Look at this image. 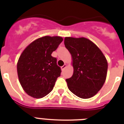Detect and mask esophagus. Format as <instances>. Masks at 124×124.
Listing matches in <instances>:
<instances>
[{"instance_id":"34e87169","label":"esophagus","mask_w":124,"mask_h":124,"mask_svg":"<svg viewBox=\"0 0 124 124\" xmlns=\"http://www.w3.org/2000/svg\"><path fill=\"white\" fill-rule=\"evenodd\" d=\"M66 64H64V65H63V66H61V70H64V69L66 68Z\"/></svg>"}]
</instances>
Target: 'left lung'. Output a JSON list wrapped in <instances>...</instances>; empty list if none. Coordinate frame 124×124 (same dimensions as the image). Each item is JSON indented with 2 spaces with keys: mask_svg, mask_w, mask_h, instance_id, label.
<instances>
[{
  "mask_svg": "<svg viewBox=\"0 0 124 124\" xmlns=\"http://www.w3.org/2000/svg\"><path fill=\"white\" fill-rule=\"evenodd\" d=\"M64 45L73 58V74L66 79L71 92L82 99L96 95L106 79L107 61L100 49L86 38L66 37Z\"/></svg>",
  "mask_w": 124,
  "mask_h": 124,
  "instance_id": "obj_1",
  "label": "left lung"
}]
</instances>
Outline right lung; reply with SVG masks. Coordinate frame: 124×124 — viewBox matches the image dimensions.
Segmentation results:
<instances>
[{
	"mask_svg": "<svg viewBox=\"0 0 124 124\" xmlns=\"http://www.w3.org/2000/svg\"><path fill=\"white\" fill-rule=\"evenodd\" d=\"M63 40L60 37L45 36L33 41L22 52L17 63V73L28 95L39 99L53 90L61 70L51 53Z\"/></svg>",
	"mask_w": 124,
	"mask_h": 124,
	"instance_id": "add662e5",
	"label": "right lung"
}]
</instances>
